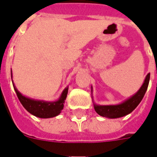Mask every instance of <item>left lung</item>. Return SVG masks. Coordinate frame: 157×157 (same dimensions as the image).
Listing matches in <instances>:
<instances>
[{
	"label": "left lung",
	"instance_id": "1",
	"mask_svg": "<svg viewBox=\"0 0 157 157\" xmlns=\"http://www.w3.org/2000/svg\"><path fill=\"white\" fill-rule=\"evenodd\" d=\"M150 82V73L147 74L145 82L138 92L126 101L117 105H97L94 103V109L100 116L109 118H117L127 115L135 110L144 98Z\"/></svg>",
	"mask_w": 157,
	"mask_h": 157
}]
</instances>
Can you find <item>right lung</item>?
Masks as SVG:
<instances>
[{
    "mask_svg": "<svg viewBox=\"0 0 157 157\" xmlns=\"http://www.w3.org/2000/svg\"><path fill=\"white\" fill-rule=\"evenodd\" d=\"M12 84H13V87H14V90H15L20 102L24 107V109L33 115L42 118H53V117L59 115L64 108L65 100L66 99L67 93H68V87H66L63 91L60 98L57 101H55V102H45V101L29 98L25 96H22V94H21L17 91V89L16 88L14 83H12Z\"/></svg>",
    "mask_w": 157,
    "mask_h": 157,
    "instance_id": "obj_1",
    "label": "right lung"
}]
</instances>
